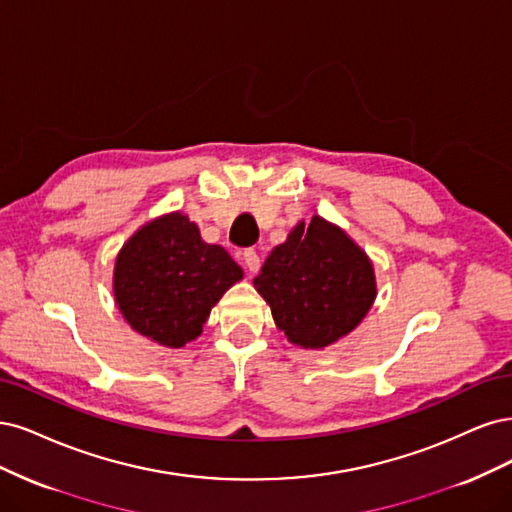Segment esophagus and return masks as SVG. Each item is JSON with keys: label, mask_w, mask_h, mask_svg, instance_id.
I'll return each mask as SVG.
<instances>
[{"label": "esophagus", "mask_w": 512, "mask_h": 512, "mask_svg": "<svg viewBox=\"0 0 512 512\" xmlns=\"http://www.w3.org/2000/svg\"><path fill=\"white\" fill-rule=\"evenodd\" d=\"M242 261H244L246 270H249L251 274H255V272L259 270V266H261L259 255H257V251H253V249H246V251L242 253Z\"/></svg>", "instance_id": "1"}]
</instances>
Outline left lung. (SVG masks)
Returning a JSON list of instances; mask_svg holds the SVG:
<instances>
[{"instance_id": "8db88e82", "label": "left lung", "mask_w": 512, "mask_h": 512, "mask_svg": "<svg viewBox=\"0 0 512 512\" xmlns=\"http://www.w3.org/2000/svg\"><path fill=\"white\" fill-rule=\"evenodd\" d=\"M253 285L287 340L323 351L366 319L376 300L372 259L319 214L300 221L263 261Z\"/></svg>"}]
</instances>
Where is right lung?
I'll list each match as a JSON object with an SVG mask.
<instances>
[{
    "instance_id": "1",
    "label": "right lung",
    "mask_w": 512,
    "mask_h": 512,
    "mask_svg": "<svg viewBox=\"0 0 512 512\" xmlns=\"http://www.w3.org/2000/svg\"><path fill=\"white\" fill-rule=\"evenodd\" d=\"M244 278L185 212H166L129 236L114 259L112 293L129 327L168 349L202 334L223 293Z\"/></svg>"
}]
</instances>
